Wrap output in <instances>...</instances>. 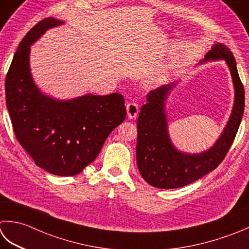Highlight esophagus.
<instances>
[{"mask_svg":"<svg viewBox=\"0 0 249 249\" xmlns=\"http://www.w3.org/2000/svg\"><path fill=\"white\" fill-rule=\"evenodd\" d=\"M126 111H127V116L128 119H136V116L138 115V105L134 104V102H129V104L126 106Z\"/></svg>","mask_w":249,"mask_h":249,"instance_id":"1","label":"esophagus"}]
</instances>
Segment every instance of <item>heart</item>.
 <instances>
[{"label": "heart", "mask_w": 249, "mask_h": 249, "mask_svg": "<svg viewBox=\"0 0 249 249\" xmlns=\"http://www.w3.org/2000/svg\"><path fill=\"white\" fill-rule=\"evenodd\" d=\"M168 69H169L168 67H164L163 69H160V70L157 73V74H154L152 77H150V81H149V82L152 83V84H154V83L160 82V80L163 79L164 75L166 74V73L168 72Z\"/></svg>", "instance_id": "obj_1"}]
</instances>
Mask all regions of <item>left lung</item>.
Wrapping results in <instances>:
<instances>
[{
  "label": "left lung",
  "mask_w": 249,
  "mask_h": 249,
  "mask_svg": "<svg viewBox=\"0 0 249 249\" xmlns=\"http://www.w3.org/2000/svg\"><path fill=\"white\" fill-rule=\"evenodd\" d=\"M225 60L234 89V101L227 124L212 147L198 153L179 150L170 139L166 101L179 81L151 90L147 104L137 120L136 158L140 175L150 186L176 189L187 186L213 172L222 162L235 138L244 113L245 92L238 76L232 52L222 43H215L199 63Z\"/></svg>",
  "instance_id": "1"
}]
</instances>
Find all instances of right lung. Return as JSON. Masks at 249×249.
Listing matches in <instances>:
<instances>
[{"label": "right lung", "mask_w": 249, "mask_h": 249, "mask_svg": "<svg viewBox=\"0 0 249 249\" xmlns=\"http://www.w3.org/2000/svg\"><path fill=\"white\" fill-rule=\"evenodd\" d=\"M65 20L48 17L18 45L5 81L6 107L18 142L36 166L56 176H75L98 157L106 139L123 123L126 108L119 92L57 99L33 79L31 46Z\"/></svg>", "instance_id": "obj_1"}]
</instances>
